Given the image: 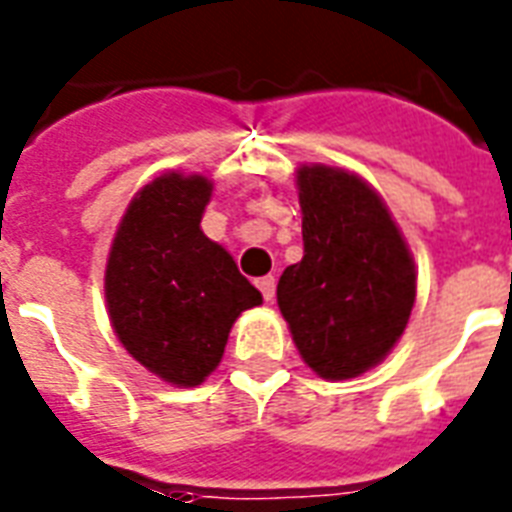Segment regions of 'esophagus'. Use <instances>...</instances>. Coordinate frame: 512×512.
Segmentation results:
<instances>
[{"mask_svg":"<svg viewBox=\"0 0 512 512\" xmlns=\"http://www.w3.org/2000/svg\"><path fill=\"white\" fill-rule=\"evenodd\" d=\"M257 290L263 292L265 300H273V295H276V279H273V276H263V279H257Z\"/></svg>","mask_w":512,"mask_h":512,"instance_id":"esophagus-1","label":"esophagus"}]
</instances>
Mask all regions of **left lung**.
<instances>
[{"instance_id":"1","label":"left lung","mask_w":512,"mask_h":512,"mask_svg":"<svg viewBox=\"0 0 512 512\" xmlns=\"http://www.w3.org/2000/svg\"><path fill=\"white\" fill-rule=\"evenodd\" d=\"M303 260L276 287L300 357L317 376L343 381L370 370L403 335L416 268L381 195L343 169L300 166Z\"/></svg>"}]
</instances>
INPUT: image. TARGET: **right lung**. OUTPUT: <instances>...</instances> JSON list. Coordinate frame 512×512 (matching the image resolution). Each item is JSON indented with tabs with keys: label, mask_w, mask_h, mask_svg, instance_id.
Wrapping results in <instances>:
<instances>
[{
	"label": "right lung",
	"mask_w": 512,
	"mask_h": 512,
	"mask_svg": "<svg viewBox=\"0 0 512 512\" xmlns=\"http://www.w3.org/2000/svg\"><path fill=\"white\" fill-rule=\"evenodd\" d=\"M212 182L163 174L134 195L109 249L104 295L112 327L144 368L198 386L222 360L241 311L263 303L233 257L206 239Z\"/></svg>",
	"instance_id": "1"
}]
</instances>
